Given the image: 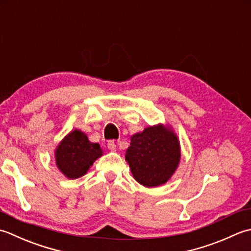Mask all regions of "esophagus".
I'll return each mask as SVG.
<instances>
[{
  "mask_svg": "<svg viewBox=\"0 0 251 251\" xmlns=\"http://www.w3.org/2000/svg\"><path fill=\"white\" fill-rule=\"evenodd\" d=\"M107 147H108V150L110 151H116V143L114 140H109L107 142Z\"/></svg>",
  "mask_w": 251,
  "mask_h": 251,
  "instance_id": "34e87169",
  "label": "esophagus"
}]
</instances>
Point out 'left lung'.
Segmentation results:
<instances>
[{"mask_svg":"<svg viewBox=\"0 0 251 251\" xmlns=\"http://www.w3.org/2000/svg\"><path fill=\"white\" fill-rule=\"evenodd\" d=\"M180 144L175 133L162 126L133 135L126 159L135 180L146 187L165 184L180 162Z\"/></svg>","mask_w":251,"mask_h":251,"instance_id":"obj_1","label":"left lung"}]
</instances>
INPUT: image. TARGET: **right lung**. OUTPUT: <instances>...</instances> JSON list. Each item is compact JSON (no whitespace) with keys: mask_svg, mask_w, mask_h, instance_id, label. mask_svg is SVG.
Masks as SVG:
<instances>
[{"mask_svg":"<svg viewBox=\"0 0 251 251\" xmlns=\"http://www.w3.org/2000/svg\"><path fill=\"white\" fill-rule=\"evenodd\" d=\"M101 156L100 144L91 143L83 132L75 130L60 142L55 152L56 165L68 178L84 176Z\"/></svg>","mask_w":251,"mask_h":251,"instance_id":"1","label":"right lung"}]
</instances>
